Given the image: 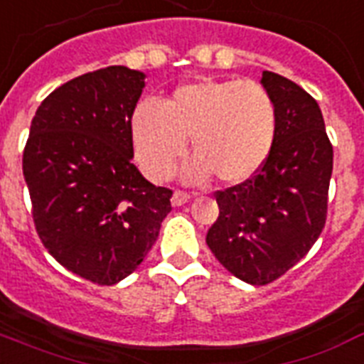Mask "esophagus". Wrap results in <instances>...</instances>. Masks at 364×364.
<instances>
[{
  "instance_id": "34e87169",
  "label": "esophagus",
  "mask_w": 364,
  "mask_h": 364,
  "mask_svg": "<svg viewBox=\"0 0 364 364\" xmlns=\"http://www.w3.org/2000/svg\"><path fill=\"white\" fill-rule=\"evenodd\" d=\"M191 200V194L185 191H176L172 196V203L173 205H183V203H187Z\"/></svg>"
}]
</instances>
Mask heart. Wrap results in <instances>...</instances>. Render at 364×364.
<instances>
[{
	"label": "heart",
	"instance_id": "heart-1",
	"mask_svg": "<svg viewBox=\"0 0 364 364\" xmlns=\"http://www.w3.org/2000/svg\"><path fill=\"white\" fill-rule=\"evenodd\" d=\"M279 114L264 85L243 80L202 78L172 91L164 105L144 100L132 114L136 161L153 181L172 176L187 149L191 179L217 177L224 185L252 179L277 140Z\"/></svg>",
	"mask_w": 364,
	"mask_h": 364
}]
</instances>
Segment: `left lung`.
<instances>
[{"mask_svg":"<svg viewBox=\"0 0 364 364\" xmlns=\"http://www.w3.org/2000/svg\"><path fill=\"white\" fill-rule=\"evenodd\" d=\"M279 114L277 140L249 181L215 192L218 217L208 232L215 258L237 279L265 286L294 267L327 218L333 146L320 106L303 87L264 70Z\"/></svg>","mask_w":364,"mask_h":364,"instance_id":"8db88e82","label":"left lung"}]
</instances>
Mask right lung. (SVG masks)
I'll use <instances>...</instances> for the list:
<instances>
[{"mask_svg": "<svg viewBox=\"0 0 364 364\" xmlns=\"http://www.w3.org/2000/svg\"><path fill=\"white\" fill-rule=\"evenodd\" d=\"M144 73L112 65L59 85L35 112L22 170L35 230L52 256L112 286L144 262L172 191L132 164L131 121Z\"/></svg>", "mask_w": 364, "mask_h": 364, "instance_id": "1", "label": "right lung"}]
</instances>
